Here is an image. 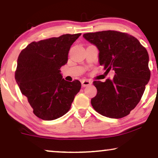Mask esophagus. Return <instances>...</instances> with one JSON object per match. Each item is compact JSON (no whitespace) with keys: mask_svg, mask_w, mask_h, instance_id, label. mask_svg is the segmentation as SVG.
I'll return each mask as SVG.
<instances>
[{"mask_svg":"<svg viewBox=\"0 0 158 158\" xmlns=\"http://www.w3.org/2000/svg\"><path fill=\"white\" fill-rule=\"evenodd\" d=\"M82 83V85L83 86V87H87V86L91 85L92 82L90 81H88V80H83V81H81Z\"/></svg>","mask_w":158,"mask_h":158,"instance_id":"34e87169","label":"esophagus"}]
</instances>
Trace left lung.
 <instances>
[{"instance_id":"8db88e82","label":"left lung","mask_w":158,"mask_h":158,"mask_svg":"<svg viewBox=\"0 0 158 158\" xmlns=\"http://www.w3.org/2000/svg\"><path fill=\"white\" fill-rule=\"evenodd\" d=\"M83 37L98 48L105 73L115 72L112 79L93 83L97 94L91 99L92 106L106 117H124L139 102L150 81L148 51L135 36L120 31L86 33Z\"/></svg>"}]
</instances>
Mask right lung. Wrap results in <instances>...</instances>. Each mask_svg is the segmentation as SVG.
Wrapping results in <instances>:
<instances>
[{"mask_svg":"<svg viewBox=\"0 0 158 158\" xmlns=\"http://www.w3.org/2000/svg\"><path fill=\"white\" fill-rule=\"evenodd\" d=\"M81 35L67 34L33 42L19 56L15 79L40 118L51 121L64 115L81 90V82L64 81L60 73L71 45Z\"/></svg>","mask_w":158,"mask_h":158,"instance_id":"1","label":"right lung"}]
</instances>
